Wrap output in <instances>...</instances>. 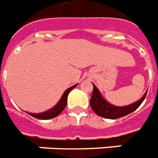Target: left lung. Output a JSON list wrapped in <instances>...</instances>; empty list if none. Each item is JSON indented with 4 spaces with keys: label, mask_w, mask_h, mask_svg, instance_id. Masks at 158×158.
Returning <instances> with one entry per match:
<instances>
[{
    "label": "left lung",
    "mask_w": 158,
    "mask_h": 158,
    "mask_svg": "<svg viewBox=\"0 0 158 158\" xmlns=\"http://www.w3.org/2000/svg\"><path fill=\"white\" fill-rule=\"evenodd\" d=\"M93 92H92L91 98L89 100L90 107L93 109L94 113L99 117L108 118V119H116L119 117L127 116V114L132 113L135 110L136 108H139L142 102L144 100L147 92H145L143 96L140 99L135 103H132L131 105L125 106V107H116L108 103L103 97L101 96L99 89H97L96 86L93 84Z\"/></svg>",
    "instance_id": "left-lung-1"
}]
</instances>
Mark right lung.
Here are the masks:
<instances>
[{"label":"right lung","mask_w":158,"mask_h":158,"mask_svg":"<svg viewBox=\"0 0 158 158\" xmlns=\"http://www.w3.org/2000/svg\"><path fill=\"white\" fill-rule=\"evenodd\" d=\"M77 85V84L73 85V86L67 89L66 91L64 93V94H63V96H62L61 99L59 100V103H58L54 108L50 109V110L46 111L45 113H37V114H35V113H28V114L31 115V117H35V118H38V119L41 120L51 119V118H54V117H57V116H59V115L64 111V109L65 108V107H66L67 100H68V95H69V92L71 91L73 88H75Z\"/></svg>","instance_id":"1"}]
</instances>
